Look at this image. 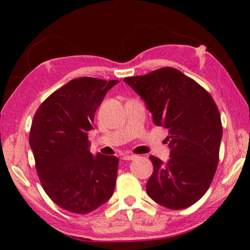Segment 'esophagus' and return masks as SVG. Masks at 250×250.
Returning a JSON list of instances; mask_svg holds the SVG:
<instances>
[{
    "mask_svg": "<svg viewBox=\"0 0 250 250\" xmlns=\"http://www.w3.org/2000/svg\"><path fill=\"white\" fill-rule=\"evenodd\" d=\"M138 158V155H134V154H125V155H124V160H126V161H131V160H134V159H137Z\"/></svg>",
    "mask_w": 250,
    "mask_h": 250,
    "instance_id": "esophagus-1",
    "label": "esophagus"
}]
</instances>
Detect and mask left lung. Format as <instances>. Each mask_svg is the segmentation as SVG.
Here are the masks:
<instances>
[{
    "label": "left lung",
    "mask_w": 250,
    "mask_h": 250,
    "mask_svg": "<svg viewBox=\"0 0 250 250\" xmlns=\"http://www.w3.org/2000/svg\"><path fill=\"white\" fill-rule=\"evenodd\" d=\"M124 80L145 101L153 124L168 131L170 159L163 163L150 156L147 195L170 209L195 204L218 164L223 126L216 104L195 80L172 67Z\"/></svg>",
    "instance_id": "8db88e82"
}]
</instances>
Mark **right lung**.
Here are the masks:
<instances>
[{"label": "right lung", "instance_id": "right-lung-1", "mask_svg": "<svg viewBox=\"0 0 250 250\" xmlns=\"http://www.w3.org/2000/svg\"><path fill=\"white\" fill-rule=\"evenodd\" d=\"M119 80L82 77L70 80L40 105L29 146L44 191L55 204L88 214L112 196L119 159L89 151L88 131L95 112Z\"/></svg>", "mask_w": 250, "mask_h": 250}]
</instances>
